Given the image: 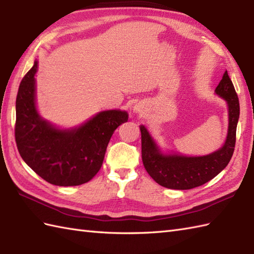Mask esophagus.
Returning a JSON list of instances; mask_svg holds the SVG:
<instances>
[{
    "label": "esophagus",
    "mask_w": 254,
    "mask_h": 254,
    "mask_svg": "<svg viewBox=\"0 0 254 254\" xmlns=\"http://www.w3.org/2000/svg\"><path fill=\"white\" fill-rule=\"evenodd\" d=\"M134 112H136V113H138V115H144L145 113V109H144V107H142L141 105H136V106H134Z\"/></svg>",
    "instance_id": "obj_1"
}]
</instances>
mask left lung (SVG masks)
<instances>
[{"mask_svg": "<svg viewBox=\"0 0 254 254\" xmlns=\"http://www.w3.org/2000/svg\"><path fill=\"white\" fill-rule=\"evenodd\" d=\"M228 105V133L225 144L216 152L205 156L188 157L178 154H164L147 128L139 127L142 134V159L148 175L158 183L175 190H189L212 180L225 169L234 154L236 131L240 107L234 84L226 71L215 89Z\"/></svg>", "mask_w": 254, "mask_h": 254, "instance_id": "1", "label": "left lung"}]
</instances>
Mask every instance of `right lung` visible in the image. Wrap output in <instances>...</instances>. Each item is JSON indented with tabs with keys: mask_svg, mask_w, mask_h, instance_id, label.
I'll return each instance as SVG.
<instances>
[{
	"mask_svg": "<svg viewBox=\"0 0 254 254\" xmlns=\"http://www.w3.org/2000/svg\"><path fill=\"white\" fill-rule=\"evenodd\" d=\"M38 62L21 79L16 97L15 141L25 163L55 186L88 182L102 166L113 132L127 122V111L97 113L82 126L61 130L44 120L36 107Z\"/></svg>",
	"mask_w": 254,
	"mask_h": 254,
	"instance_id": "add662e5",
	"label": "right lung"
}]
</instances>
